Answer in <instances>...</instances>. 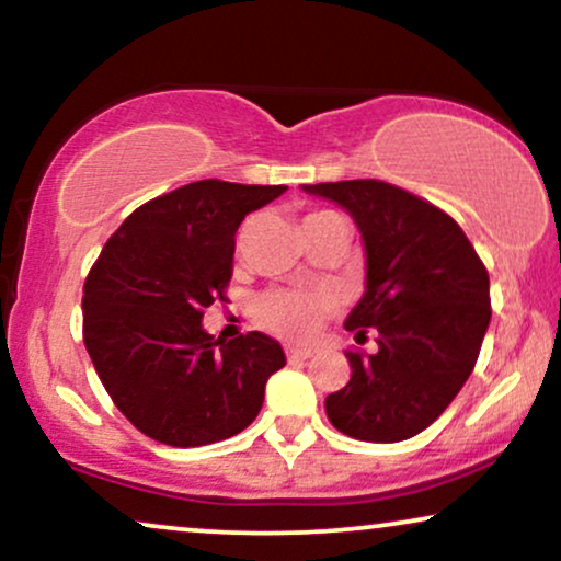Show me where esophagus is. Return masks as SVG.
<instances>
[{
    "label": "esophagus",
    "instance_id": "1",
    "mask_svg": "<svg viewBox=\"0 0 561 561\" xmlns=\"http://www.w3.org/2000/svg\"><path fill=\"white\" fill-rule=\"evenodd\" d=\"M285 353H287L289 362H306V358H311V356H313L311 347H298V345H289Z\"/></svg>",
    "mask_w": 561,
    "mask_h": 561
}]
</instances>
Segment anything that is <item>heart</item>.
<instances>
[{"instance_id":"1","label":"heart","mask_w":561,"mask_h":561,"mask_svg":"<svg viewBox=\"0 0 561 561\" xmlns=\"http://www.w3.org/2000/svg\"><path fill=\"white\" fill-rule=\"evenodd\" d=\"M327 216L311 214L308 218ZM334 311V295L324 289H274L266 293L255 306V317L263 327L282 337L308 340L319 332L324 319Z\"/></svg>"}]
</instances>
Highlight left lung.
<instances>
[{
  "label": "left lung",
  "instance_id": "8db88e82",
  "mask_svg": "<svg viewBox=\"0 0 561 561\" xmlns=\"http://www.w3.org/2000/svg\"><path fill=\"white\" fill-rule=\"evenodd\" d=\"M337 203L364 237L366 289L345 330L371 356L347 351L351 382L327 396V416L356 440L398 443L427 430L478 364L491 321V279L459 224L427 199L377 179L306 184Z\"/></svg>",
  "mask_w": 561,
  "mask_h": 561
}]
</instances>
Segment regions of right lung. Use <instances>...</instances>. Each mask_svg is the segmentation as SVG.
<instances>
[{
  "instance_id": "add662e5",
  "label": "right lung",
  "mask_w": 561,
  "mask_h": 561,
  "mask_svg": "<svg viewBox=\"0 0 561 561\" xmlns=\"http://www.w3.org/2000/svg\"><path fill=\"white\" fill-rule=\"evenodd\" d=\"M287 186L203 179L139 205L83 282V345L107 396L165 446L227 440L259 416L285 351L263 332L214 340L203 311L227 300L234 234Z\"/></svg>"
}]
</instances>
